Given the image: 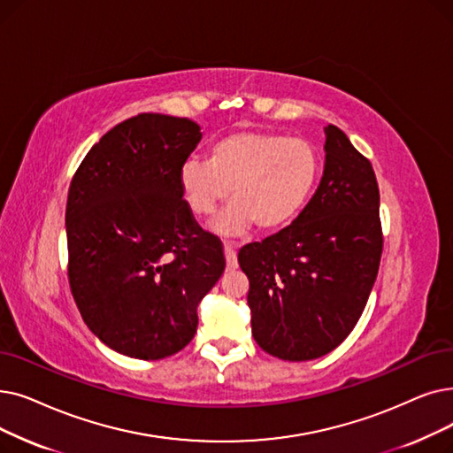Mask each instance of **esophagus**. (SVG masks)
Here are the masks:
<instances>
[{
	"mask_svg": "<svg viewBox=\"0 0 453 453\" xmlns=\"http://www.w3.org/2000/svg\"><path fill=\"white\" fill-rule=\"evenodd\" d=\"M224 253H226L227 270L237 268L239 266V263H237V250H234V246L231 242H224Z\"/></svg>",
	"mask_w": 453,
	"mask_h": 453,
	"instance_id": "1",
	"label": "esophagus"
}]
</instances>
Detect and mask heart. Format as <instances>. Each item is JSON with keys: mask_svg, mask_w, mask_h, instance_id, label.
I'll return each instance as SVG.
<instances>
[{"mask_svg": "<svg viewBox=\"0 0 453 453\" xmlns=\"http://www.w3.org/2000/svg\"><path fill=\"white\" fill-rule=\"evenodd\" d=\"M320 157L298 136L241 131L216 141L209 159L187 161L180 188L188 211L209 219L227 200L234 202L219 222L222 233H241L251 224L261 231L287 226L317 185Z\"/></svg>", "mask_w": 453, "mask_h": 453, "instance_id": "b5f03b06", "label": "heart"}]
</instances>
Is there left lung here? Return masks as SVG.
<instances>
[{
    "label": "left lung",
    "instance_id": "obj_1",
    "mask_svg": "<svg viewBox=\"0 0 453 453\" xmlns=\"http://www.w3.org/2000/svg\"><path fill=\"white\" fill-rule=\"evenodd\" d=\"M324 131V175L311 202L288 227L239 251L253 339L283 361L319 359L349 335L383 251L376 173L337 126Z\"/></svg>",
    "mask_w": 453,
    "mask_h": 453
}]
</instances>
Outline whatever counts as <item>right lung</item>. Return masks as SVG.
<instances>
[{
    "instance_id": "add662e5",
    "label": "right lung",
    "mask_w": 453,
    "mask_h": 453,
    "mask_svg": "<svg viewBox=\"0 0 453 453\" xmlns=\"http://www.w3.org/2000/svg\"><path fill=\"white\" fill-rule=\"evenodd\" d=\"M188 118L142 112L107 131L66 202L68 281L88 329L133 359H165L196 333V307L226 268L188 211L180 170L200 142Z\"/></svg>"
}]
</instances>
